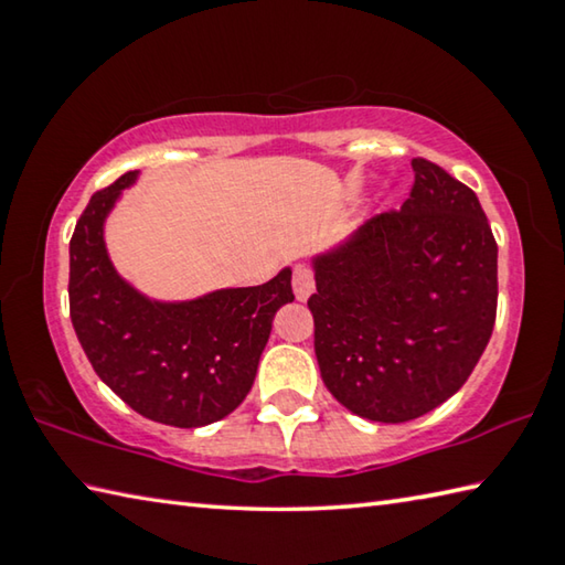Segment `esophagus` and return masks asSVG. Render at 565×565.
Wrapping results in <instances>:
<instances>
[{
  "label": "esophagus",
  "mask_w": 565,
  "mask_h": 565,
  "mask_svg": "<svg viewBox=\"0 0 565 565\" xmlns=\"http://www.w3.org/2000/svg\"><path fill=\"white\" fill-rule=\"evenodd\" d=\"M291 284H294V296H296V299L306 301V299H309V296L313 294V271L309 269V266L299 264V266H296V269H294Z\"/></svg>",
  "instance_id": "34e87169"
}]
</instances>
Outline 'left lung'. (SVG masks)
<instances>
[{
	"instance_id": "obj_1",
	"label": "left lung",
	"mask_w": 565,
	"mask_h": 565,
	"mask_svg": "<svg viewBox=\"0 0 565 565\" xmlns=\"http://www.w3.org/2000/svg\"><path fill=\"white\" fill-rule=\"evenodd\" d=\"M401 212L311 256L313 349L351 414L404 424L441 406L491 339L499 246L478 196L426 159Z\"/></svg>"
}]
</instances>
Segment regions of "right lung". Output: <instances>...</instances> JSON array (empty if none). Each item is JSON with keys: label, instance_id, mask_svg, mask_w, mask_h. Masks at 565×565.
<instances>
[{"label": "right lung", "instance_id": "1", "mask_svg": "<svg viewBox=\"0 0 565 565\" xmlns=\"http://www.w3.org/2000/svg\"><path fill=\"white\" fill-rule=\"evenodd\" d=\"M129 171L97 191L70 242V313L97 376L137 414L177 428L224 418L252 391L274 313L294 301L286 266L262 286L186 301L141 294L114 269L104 224L137 181Z\"/></svg>", "mask_w": 565, "mask_h": 565}]
</instances>
